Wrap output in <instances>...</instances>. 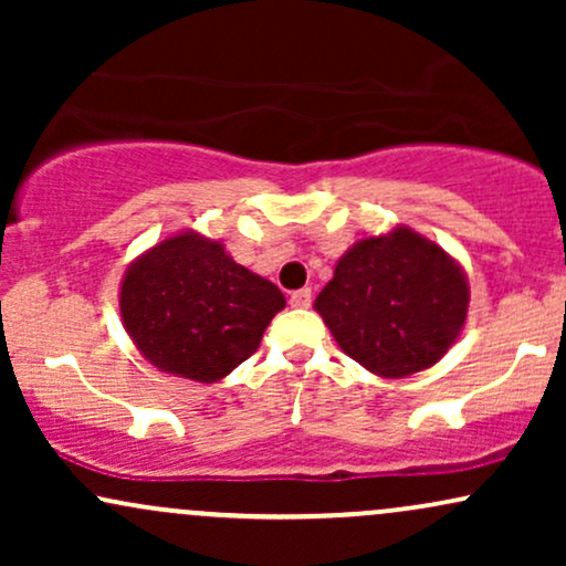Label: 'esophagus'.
Here are the masks:
<instances>
[{
  "label": "esophagus",
  "instance_id": "34e87169",
  "mask_svg": "<svg viewBox=\"0 0 566 566\" xmlns=\"http://www.w3.org/2000/svg\"><path fill=\"white\" fill-rule=\"evenodd\" d=\"M290 305H292V308H308V305H311V290L303 287V290L292 292Z\"/></svg>",
  "mask_w": 566,
  "mask_h": 566
}]
</instances>
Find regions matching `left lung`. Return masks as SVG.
Masks as SVG:
<instances>
[{
    "instance_id": "8db88e82",
    "label": "left lung",
    "mask_w": 566,
    "mask_h": 566,
    "mask_svg": "<svg viewBox=\"0 0 566 566\" xmlns=\"http://www.w3.org/2000/svg\"><path fill=\"white\" fill-rule=\"evenodd\" d=\"M469 276L450 252L409 226L343 252L314 308L350 359L378 378L433 367L469 316Z\"/></svg>"
}]
</instances>
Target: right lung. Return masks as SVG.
Listing matches in <instances>:
<instances>
[{
    "label": "right lung",
    "mask_w": 566,
    "mask_h": 566,
    "mask_svg": "<svg viewBox=\"0 0 566 566\" xmlns=\"http://www.w3.org/2000/svg\"><path fill=\"white\" fill-rule=\"evenodd\" d=\"M284 308L269 279L252 274L223 242L180 231L135 258L119 287V314L135 348L159 373L218 382L261 346Z\"/></svg>",
    "instance_id": "obj_1"
}]
</instances>
